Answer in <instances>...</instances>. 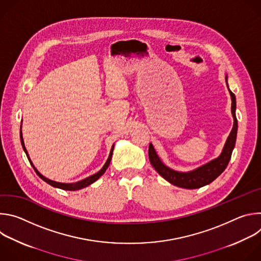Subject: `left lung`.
<instances>
[{
	"mask_svg": "<svg viewBox=\"0 0 261 261\" xmlns=\"http://www.w3.org/2000/svg\"><path fill=\"white\" fill-rule=\"evenodd\" d=\"M225 81H226V86L228 88L227 75L225 76ZM228 91L231 98V114L233 118V127L226 139L224 146H223V150L219 155V157L211 160L210 162L193 170L186 171V172L176 171L166 166L161 161V159L159 158V156L155 151L153 144L150 143V146H148V158H150L151 164L156 169V171L170 184L185 189H197V188L203 187L205 185L211 184L227 167L236 145L237 134H238V120L236 117V109H237L236 96L229 90V88H228Z\"/></svg>",
	"mask_w": 261,
	"mask_h": 261,
	"instance_id": "1",
	"label": "left lung"
}]
</instances>
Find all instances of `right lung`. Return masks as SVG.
I'll use <instances>...</instances> for the list:
<instances>
[{
	"mask_svg": "<svg viewBox=\"0 0 261 261\" xmlns=\"http://www.w3.org/2000/svg\"><path fill=\"white\" fill-rule=\"evenodd\" d=\"M20 141H21V145H22V148H23V151H24V153H25V155H27V157H28V159H29V161H30V163H31V165L33 166V168H34V170L36 171V173L39 175V177L40 178H42L44 181H46L48 185H50V186H53V187H55V188H59V189H62V190H68V191H76V190H81V189H83V188H86V187H88V186H90L91 184H93L94 181H96L105 171H106V169H107V167L109 166V163H110V160H111V157H113V152H114V147H115V143L113 144V146H111V150H110V153H109V156H108V159L106 160V162H105V164L103 165V167L97 172V173H95V174H93V175H90V176H88V177H86V178H84V179H82V180H80V181H76V182H60V181H56V180H51V179H49V178H47V177H45L44 175H42L38 170H37V168L34 166V164H33V162L31 161V159H30V156H29V154H28V151H27V148H25V146H24V142H23V138H22V133H21V126H20Z\"/></svg>",
	"mask_w": 261,
	"mask_h": 261,
	"instance_id": "obj_1",
	"label": "right lung"
}]
</instances>
